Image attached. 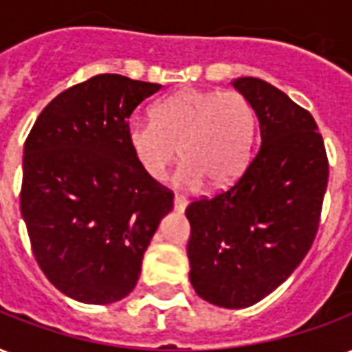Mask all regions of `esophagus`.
<instances>
[{"label":"esophagus","mask_w":352,"mask_h":352,"mask_svg":"<svg viewBox=\"0 0 352 352\" xmlns=\"http://www.w3.org/2000/svg\"><path fill=\"white\" fill-rule=\"evenodd\" d=\"M186 205H188L186 197H183V196L173 197V207H175V210H179V212H183V210L186 209Z\"/></svg>","instance_id":"obj_1"}]
</instances>
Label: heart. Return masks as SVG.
I'll return each mask as SVG.
<instances>
[{
	"label": "heart",
	"instance_id": "obj_1",
	"mask_svg": "<svg viewBox=\"0 0 352 352\" xmlns=\"http://www.w3.org/2000/svg\"><path fill=\"white\" fill-rule=\"evenodd\" d=\"M254 134V111L236 91L181 89L153 106L151 123L132 121L126 143L151 179H162L181 156L175 184L222 190L248 166Z\"/></svg>",
	"mask_w": 352,
	"mask_h": 352
}]
</instances>
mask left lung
<instances>
[{
    "mask_svg": "<svg viewBox=\"0 0 352 352\" xmlns=\"http://www.w3.org/2000/svg\"><path fill=\"white\" fill-rule=\"evenodd\" d=\"M233 87L256 111L261 145L229 188L186 207L192 287L228 309L259 302L300 265L329 183L311 113L259 78H236Z\"/></svg>",
    "mask_w": 352,
    "mask_h": 352,
    "instance_id": "8db88e82",
    "label": "left lung"
}]
</instances>
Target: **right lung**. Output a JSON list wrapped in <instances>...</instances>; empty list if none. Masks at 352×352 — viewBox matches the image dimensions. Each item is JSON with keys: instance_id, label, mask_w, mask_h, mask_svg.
<instances>
[{"instance_id": "right-lung-1", "label": "right lung", "mask_w": 352, "mask_h": 352, "mask_svg": "<svg viewBox=\"0 0 352 352\" xmlns=\"http://www.w3.org/2000/svg\"><path fill=\"white\" fill-rule=\"evenodd\" d=\"M162 85L98 74L59 93L23 145L20 210L33 256L63 295L110 304L136 287L173 192L126 143L132 111Z\"/></svg>"}]
</instances>
